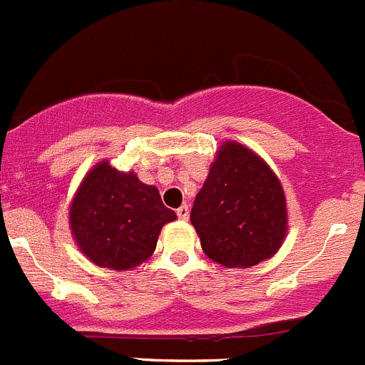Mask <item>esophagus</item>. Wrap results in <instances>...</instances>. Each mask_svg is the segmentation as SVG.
<instances>
[{
    "label": "esophagus",
    "instance_id": "esophagus-1",
    "mask_svg": "<svg viewBox=\"0 0 365 365\" xmlns=\"http://www.w3.org/2000/svg\"><path fill=\"white\" fill-rule=\"evenodd\" d=\"M178 216H179V220H184V222H186V220L190 218V207H187L186 204L181 205V207L178 209Z\"/></svg>",
    "mask_w": 365,
    "mask_h": 365
}]
</instances>
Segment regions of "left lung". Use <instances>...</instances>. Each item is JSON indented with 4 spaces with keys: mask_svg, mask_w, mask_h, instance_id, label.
<instances>
[{
    "mask_svg": "<svg viewBox=\"0 0 365 365\" xmlns=\"http://www.w3.org/2000/svg\"><path fill=\"white\" fill-rule=\"evenodd\" d=\"M190 220L209 259L227 268H250L282 245L286 197L257 154L225 142L195 198Z\"/></svg>",
    "mask_w": 365,
    "mask_h": 365,
    "instance_id": "8db88e82",
    "label": "left lung"
}]
</instances>
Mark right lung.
I'll return each instance as SVG.
<instances>
[{"label":"right lung","mask_w":365,"mask_h":365,"mask_svg":"<svg viewBox=\"0 0 365 365\" xmlns=\"http://www.w3.org/2000/svg\"><path fill=\"white\" fill-rule=\"evenodd\" d=\"M175 212L165 207L156 186L108 161L96 165L71 205V229L83 254L97 266L131 269L153 255L165 223Z\"/></svg>","instance_id":"right-lung-1"}]
</instances>
